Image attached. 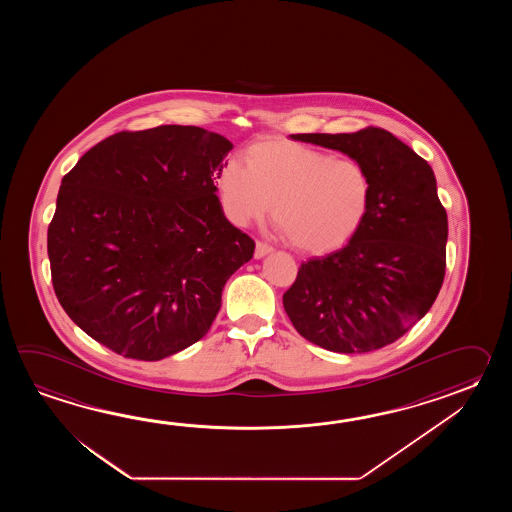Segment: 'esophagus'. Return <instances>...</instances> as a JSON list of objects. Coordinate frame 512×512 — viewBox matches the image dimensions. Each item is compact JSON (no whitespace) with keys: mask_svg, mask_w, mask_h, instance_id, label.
<instances>
[{"mask_svg":"<svg viewBox=\"0 0 512 512\" xmlns=\"http://www.w3.org/2000/svg\"><path fill=\"white\" fill-rule=\"evenodd\" d=\"M269 252H272L271 245H267V243H263V241H256V251H254V258H263V256H267Z\"/></svg>","mask_w":512,"mask_h":512,"instance_id":"esophagus-1","label":"esophagus"}]
</instances>
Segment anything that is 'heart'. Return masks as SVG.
<instances>
[{
  "label": "heart",
  "mask_w": 512,
  "mask_h": 512,
  "mask_svg": "<svg viewBox=\"0 0 512 512\" xmlns=\"http://www.w3.org/2000/svg\"><path fill=\"white\" fill-rule=\"evenodd\" d=\"M243 164L229 161L219 175V196L238 225L269 214L296 249L329 252L346 245L364 225L373 181L357 159L300 142H254Z\"/></svg>",
  "instance_id": "obj_1"
}]
</instances>
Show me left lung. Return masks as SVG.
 Listing matches in <instances>:
<instances>
[{
  "label": "left lung",
  "instance_id": "obj_1",
  "mask_svg": "<svg viewBox=\"0 0 512 512\" xmlns=\"http://www.w3.org/2000/svg\"><path fill=\"white\" fill-rule=\"evenodd\" d=\"M346 153L373 181L370 214L340 251L300 265L283 307L294 329L335 353L384 348L428 313L445 280L448 219L430 164L390 131L296 133Z\"/></svg>",
  "mask_w": 512,
  "mask_h": 512
}]
</instances>
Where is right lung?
<instances>
[{"label":"right lung","mask_w":512,"mask_h":512,"mask_svg":"<svg viewBox=\"0 0 512 512\" xmlns=\"http://www.w3.org/2000/svg\"><path fill=\"white\" fill-rule=\"evenodd\" d=\"M230 150L197 126L119 131L64 175L47 254L58 302L89 337L161 360L207 335L254 254L216 196Z\"/></svg>","instance_id":"right-lung-1"}]
</instances>
